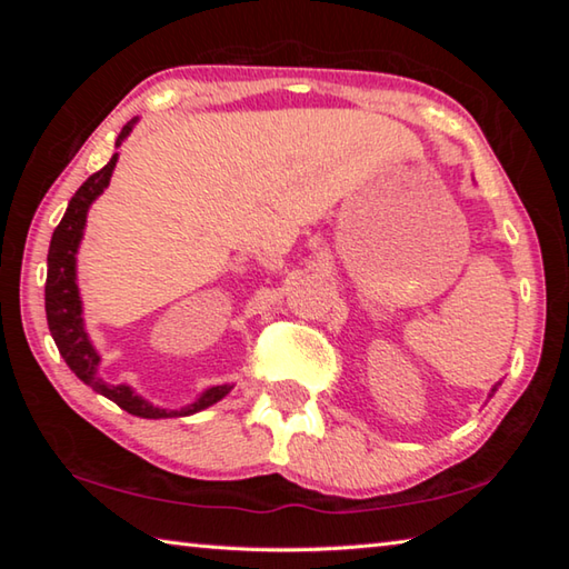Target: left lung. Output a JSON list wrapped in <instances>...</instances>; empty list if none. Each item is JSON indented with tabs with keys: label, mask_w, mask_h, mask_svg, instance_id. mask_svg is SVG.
<instances>
[{
	"label": "left lung",
	"mask_w": 569,
	"mask_h": 569,
	"mask_svg": "<svg viewBox=\"0 0 569 569\" xmlns=\"http://www.w3.org/2000/svg\"><path fill=\"white\" fill-rule=\"evenodd\" d=\"M492 391H497V387H495V389H492Z\"/></svg>",
	"instance_id": "1"
}]
</instances>
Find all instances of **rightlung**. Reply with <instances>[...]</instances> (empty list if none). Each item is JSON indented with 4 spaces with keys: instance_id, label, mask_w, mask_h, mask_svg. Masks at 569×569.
<instances>
[{
    "instance_id": "add662e5",
    "label": "right lung",
    "mask_w": 569,
    "mask_h": 569,
    "mask_svg": "<svg viewBox=\"0 0 569 569\" xmlns=\"http://www.w3.org/2000/svg\"><path fill=\"white\" fill-rule=\"evenodd\" d=\"M138 120H130L118 134L114 148L122 146V140L132 132V124ZM114 162H118V152L110 158L108 166L102 170L92 172V176L82 182L80 188L67 206L60 226L54 228L50 253H47V283H44V311H47V326L60 349L62 359L74 371V377L92 387V391L102 393L110 401L118 403L132 417L142 419H170V417H190V413L203 411L213 407L226 393L233 389L230 383H220V387H210L196 401H190L182 409H160L152 407L140 393H134L128 383H108L98 377L100 369V353L94 351L88 331H84L82 319V301L80 288H77V248L84 233V223H88V210L94 203V198L102 196V190L110 186Z\"/></svg>"
}]
</instances>
